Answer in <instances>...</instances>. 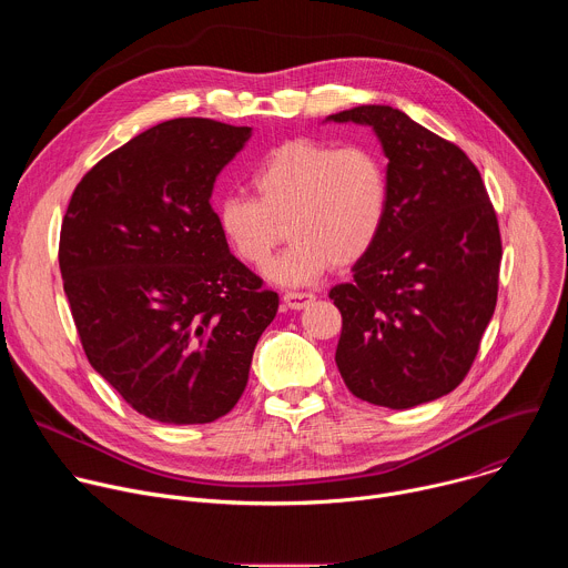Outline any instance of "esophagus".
<instances>
[{
    "instance_id": "34e87169",
    "label": "esophagus",
    "mask_w": 568,
    "mask_h": 568,
    "mask_svg": "<svg viewBox=\"0 0 568 568\" xmlns=\"http://www.w3.org/2000/svg\"><path fill=\"white\" fill-rule=\"evenodd\" d=\"M314 301V294L312 292H296V290H290L283 294V303L285 307L290 310H303L305 305H310Z\"/></svg>"
}]
</instances>
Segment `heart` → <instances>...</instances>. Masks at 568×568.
Instances as JSON below:
<instances>
[{"label":"heart","instance_id":"1","mask_svg":"<svg viewBox=\"0 0 568 568\" xmlns=\"http://www.w3.org/2000/svg\"><path fill=\"white\" fill-rule=\"evenodd\" d=\"M252 186L256 197H222L215 222L229 250L247 265L270 258L285 224L290 247L265 267L281 285H305L328 265L362 261L388 213L384 161L362 143L285 141L263 156Z\"/></svg>","mask_w":568,"mask_h":568}]
</instances>
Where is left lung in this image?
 Listing matches in <instances>:
<instances>
[{
	"label": "left lung",
	"mask_w": 568,
	"mask_h": 568,
	"mask_svg": "<svg viewBox=\"0 0 568 568\" xmlns=\"http://www.w3.org/2000/svg\"><path fill=\"white\" fill-rule=\"evenodd\" d=\"M331 119L375 130L390 191L373 250L331 290L342 312L335 362L355 397L412 409L454 390L476 359L497 305L499 220L456 143L388 105Z\"/></svg>",
	"instance_id": "8db88e82"
}]
</instances>
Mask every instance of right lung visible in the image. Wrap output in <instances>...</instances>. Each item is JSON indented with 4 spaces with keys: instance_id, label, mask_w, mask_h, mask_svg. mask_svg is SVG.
<instances>
[{
    "instance_id": "add662e5",
    "label": "right lung",
    "mask_w": 568,
    "mask_h": 568,
    "mask_svg": "<svg viewBox=\"0 0 568 568\" xmlns=\"http://www.w3.org/2000/svg\"><path fill=\"white\" fill-rule=\"evenodd\" d=\"M252 128L173 119L116 148L80 180L58 263L94 366L141 416L204 425L247 386L278 294L224 242L211 191Z\"/></svg>"
}]
</instances>
